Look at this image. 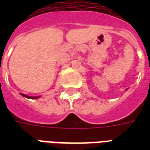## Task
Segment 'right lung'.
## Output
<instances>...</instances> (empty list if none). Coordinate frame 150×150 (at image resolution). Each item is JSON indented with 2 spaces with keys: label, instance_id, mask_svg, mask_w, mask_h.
Wrapping results in <instances>:
<instances>
[{
  "label": "right lung",
  "instance_id": "right-lung-1",
  "mask_svg": "<svg viewBox=\"0 0 150 150\" xmlns=\"http://www.w3.org/2000/svg\"><path fill=\"white\" fill-rule=\"evenodd\" d=\"M21 95H22L23 96L25 97H26V98H29V99H38L40 96H27V95H25V94H22L21 93Z\"/></svg>",
  "mask_w": 150,
  "mask_h": 150
}]
</instances>
